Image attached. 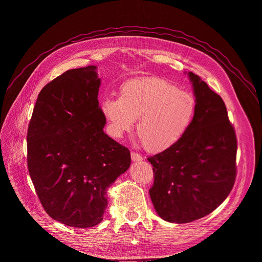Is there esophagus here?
Returning a JSON list of instances; mask_svg holds the SVG:
<instances>
[{"mask_svg":"<svg viewBox=\"0 0 262 262\" xmlns=\"http://www.w3.org/2000/svg\"><path fill=\"white\" fill-rule=\"evenodd\" d=\"M130 156H132V160L133 161H141L142 159H143V157L140 155V154H138V153H135V152H132L130 153Z\"/></svg>","mask_w":262,"mask_h":262,"instance_id":"34e87169","label":"esophagus"}]
</instances>
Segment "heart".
Listing matches in <instances>:
<instances>
[{"instance_id": "1", "label": "heart", "mask_w": 262, "mask_h": 262, "mask_svg": "<svg viewBox=\"0 0 262 262\" xmlns=\"http://www.w3.org/2000/svg\"><path fill=\"white\" fill-rule=\"evenodd\" d=\"M108 129L121 138L133 129L148 152L161 153L180 142L195 118L198 102L189 91L180 90L159 77L134 78L120 87V98L107 96L101 105Z\"/></svg>"}]
</instances>
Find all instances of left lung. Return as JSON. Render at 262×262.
<instances>
[{"label":"left lung","instance_id":"obj_1","mask_svg":"<svg viewBox=\"0 0 262 262\" xmlns=\"http://www.w3.org/2000/svg\"><path fill=\"white\" fill-rule=\"evenodd\" d=\"M188 76L198 102L193 123L175 146L147 158L154 171V208L164 221L177 224L212 212L236 180L237 138L226 106L199 75Z\"/></svg>","mask_w":262,"mask_h":262}]
</instances>
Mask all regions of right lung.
I'll return each mask as SVG.
<instances>
[{
    "label": "right lung",
    "instance_id": "right-lung-1",
    "mask_svg": "<svg viewBox=\"0 0 262 262\" xmlns=\"http://www.w3.org/2000/svg\"><path fill=\"white\" fill-rule=\"evenodd\" d=\"M95 66L68 70L40 91L27 130V166L47 213L78 228L102 222L107 189L130 166L103 130Z\"/></svg>",
    "mask_w": 262,
    "mask_h": 262
}]
</instances>
